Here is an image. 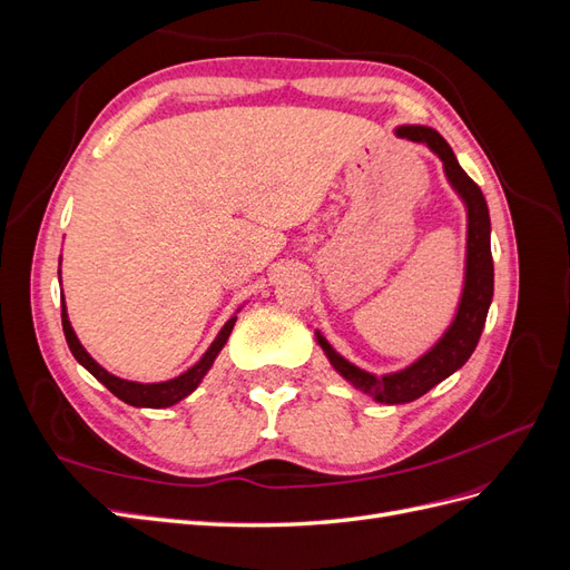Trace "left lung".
Instances as JSON below:
<instances>
[{
  "label": "left lung",
  "instance_id": "8db88e82",
  "mask_svg": "<svg viewBox=\"0 0 570 570\" xmlns=\"http://www.w3.org/2000/svg\"><path fill=\"white\" fill-rule=\"evenodd\" d=\"M396 137H406L411 142L425 145L442 161L444 178L452 185L456 197L463 202L465 209V262H463V287L456 304V312L444 327V333L435 340L430 350L419 358H413L409 366L375 375L366 368H358L350 358H344L321 331H314L316 342L323 354L331 361V366L358 392L371 396L381 404H406L419 400L428 390H433L444 377L456 373L465 361L471 358L475 344L480 340L482 327L494 295V266L490 249V212L488 202L482 197L480 187L465 176L459 166L452 147L444 137L428 126H396Z\"/></svg>",
  "mask_w": 570,
  "mask_h": 570
}]
</instances>
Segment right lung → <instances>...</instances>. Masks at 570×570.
<instances>
[{
    "label": "right lung",
    "mask_w": 570,
    "mask_h": 570,
    "mask_svg": "<svg viewBox=\"0 0 570 570\" xmlns=\"http://www.w3.org/2000/svg\"><path fill=\"white\" fill-rule=\"evenodd\" d=\"M59 278H61V268H59ZM239 308H243V306H239ZM239 308L226 321V325L220 327L216 340L209 344V350L202 354V358L197 361L195 366H189L180 375L170 377V381H164V383L126 381V377H118V375L109 373L105 366H99L97 361L88 354V350L82 347L76 331H73L71 321H68L63 295H61V325H63V335H66V342H68V350H71V354L76 356L78 364L82 368H88L101 385H105L109 392H114L118 396L120 402H126V404L137 406V409H166V406L178 404L180 400H185V396H189L199 387V383L204 381V375L209 373V368L214 366L216 356L220 354L223 347H226V342H228V337L233 333V325L237 321Z\"/></svg>",
    "instance_id": "add662e5"
}]
</instances>
